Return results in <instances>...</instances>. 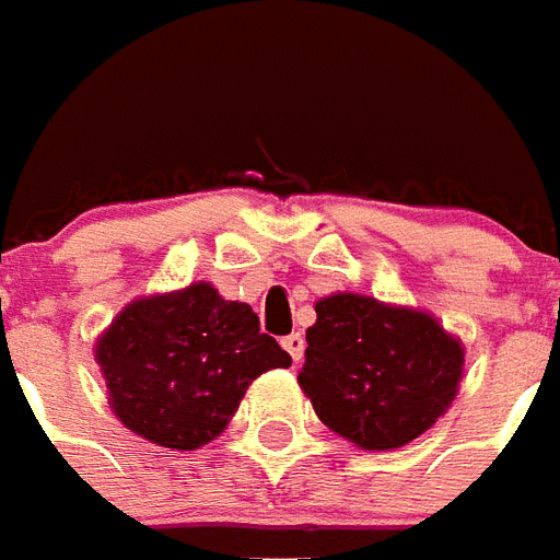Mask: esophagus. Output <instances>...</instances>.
I'll return each instance as SVG.
<instances>
[{
  "instance_id": "esophagus-1",
  "label": "esophagus",
  "mask_w": 560,
  "mask_h": 560,
  "mask_svg": "<svg viewBox=\"0 0 560 560\" xmlns=\"http://www.w3.org/2000/svg\"><path fill=\"white\" fill-rule=\"evenodd\" d=\"M283 348L285 351H289V357H292V360H301V357H304V348H306V339L301 334H292V336H285L283 339Z\"/></svg>"
}]
</instances>
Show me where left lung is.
Returning a JSON list of instances; mask_svg holds the SVG:
<instances>
[{
	"label": "left lung",
	"mask_w": 560,
	"mask_h": 560,
	"mask_svg": "<svg viewBox=\"0 0 560 560\" xmlns=\"http://www.w3.org/2000/svg\"><path fill=\"white\" fill-rule=\"evenodd\" d=\"M298 384L318 419L369 452L401 448L455 401L464 345L434 315L369 295L322 298Z\"/></svg>",
	"instance_id": "left-lung-1"
}]
</instances>
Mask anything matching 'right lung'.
I'll use <instances>...</instances> for the list:
<instances>
[{
    "label": "right lung",
    "mask_w": 560,
    "mask_h": 560,
    "mask_svg": "<svg viewBox=\"0 0 560 560\" xmlns=\"http://www.w3.org/2000/svg\"><path fill=\"white\" fill-rule=\"evenodd\" d=\"M108 405L132 434L191 452L212 443L247 386L292 357L247 304L224 301L212 283L138 298L96 339Z\"/></svg>",
    "instance_id": "obj_1"
}]
</instances>
